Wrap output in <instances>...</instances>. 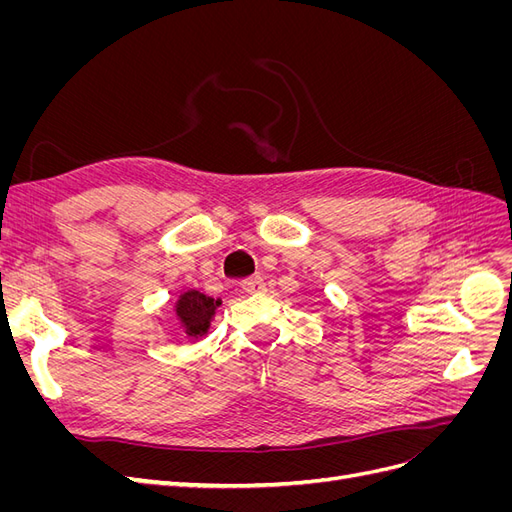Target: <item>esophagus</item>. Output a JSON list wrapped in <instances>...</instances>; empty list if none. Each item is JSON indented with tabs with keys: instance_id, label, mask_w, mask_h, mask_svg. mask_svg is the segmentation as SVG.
Instances as JSON below:
<instances>
[{
	"instance_id": "34e87169",
	"label": "esophagus",
	"mask_w": 512,
	"mask_h": 512,
	"mask_svg": "<svg viewBox=\"0 0 512 512\" xmlns=\"http://www.w3.org/2000/svg\"><path fill=\"white\" fill-rule=\"evenodd\" d=\"M241 288L247 292V294H262L267 290V284L262 277H247V280L241 282Z\"/></svg>"
}]
</instances>
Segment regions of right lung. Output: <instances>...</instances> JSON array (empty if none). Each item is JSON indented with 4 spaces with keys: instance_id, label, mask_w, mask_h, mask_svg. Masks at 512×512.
<instances>
[{
    "instance_id": "right-lung-1",
    "label": "right lung",
    "mask_w": 512,
    "mask_h": 512,
    "mask_svg": "<svg viewBox=\"0 0 512 512\" xmlns=\"http://www.w3.org/2000/svg\"><path fill=\"white\" fill-rule=\"evenodd\" d=\"M220 305H222L220 299L207 297V294H203L200 290L183 292L179 301L175 303V312L185 335L194 339L207 335L211 320L215 316V309Z\"/></svg>"
}]
</instances>
